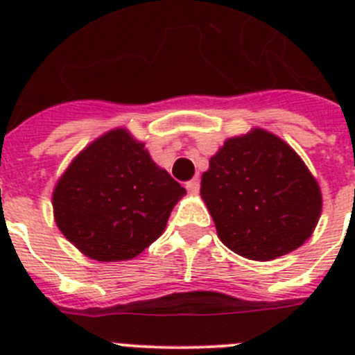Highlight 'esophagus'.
Instances as JSON below:
<instances>
[{
	"instance_id": "esophagus-1",
	"label": "esophagus",
	"mask_w": 355,
	"mask_h": 355,
	"mask_svg": "<svg viewBox=\"0 0 355 355\" xmlns=\"http://www.w3.org/2000/svg\"><path fill=\"white\" fill-rule=\"evenodd\" d=\"M199 188H200V180H199V178H196V180L188 181V183H187V190L190 193H197V192H199Z\"/></svg>"
}]
</instances>
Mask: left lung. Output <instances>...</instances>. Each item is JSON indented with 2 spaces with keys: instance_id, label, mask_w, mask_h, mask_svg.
I'll return each mask as SVG.
<instances>
[{
  "instance_id": "1",
  "label": "left lung",
  "mask_w": 355,
  "mask_h": 355,
  "mask_svg": "<svg viewBox=\"0 0 355 355\" xmlns=\"http://www.w3.org/2000/svg\"><path fill=\"white\" fill-rule=\"evenodd\" d=\"M200 196L225 247L268 261L299 249L322 211V193L293 149L254 130L229 139L209 159Z\"/></svg>"
}]
</instances>
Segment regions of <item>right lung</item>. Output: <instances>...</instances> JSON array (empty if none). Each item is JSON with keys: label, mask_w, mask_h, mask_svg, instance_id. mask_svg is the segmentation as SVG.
I'll return each mask as SVG.
<instances>
[{"label": "right lung", "mask_w": 355, "mask_h": 355, "mask_svg": "<svg viewBox=\"0 0 355 355\" xmlns=\"http://www.w3.org/2000/svg\"><path fill=\"white\" fill-rule=\"evenodd\" d=\"M184 188L124 130L97 139L69 165L53 193L56 225L85 256H139L167 225Z\"/></svg>", "instance_id": "right-lung-1"}]
</instances>
